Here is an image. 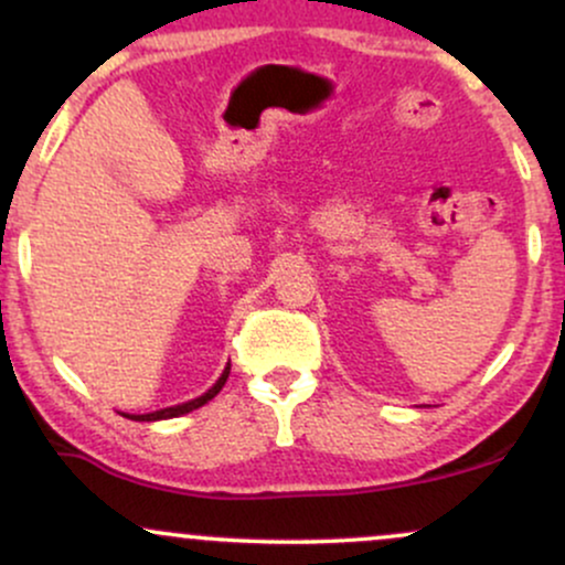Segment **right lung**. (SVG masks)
<instances>
[{"mask_svg":"<svg viewBox=\"0 0 565 565\" xmlns=\"http://www.w3.org/2000/svg\"><path fill=\"white\" fill-rule=\"evenodd\" d=\"M228 374H231V364L225 366V372L220 374V380L215 382V385L210 387V391H206L204 395H199V398L188 401V404H180V406H167V408H161V412H151V414H138V417H129V419H140V423H153V419H170V417H180V414H188V412H193V408L204 406L206 401H212V398H215V395H217L220 391H223V385H225V380H228Z\"/></svg>","mask_w":565,"mask_h":565,"instance_id":"right-lung-1","label":"right lung"}]
</instances>
